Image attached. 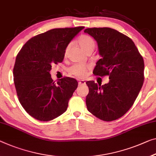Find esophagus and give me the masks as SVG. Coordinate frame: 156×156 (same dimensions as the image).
I'll return each mask as SVG.
<instances>
[{
	"label": "esophagus",
	"instance_id": "34e87169",
	"mask_svg": "<svg viewBox=\"0 0 156 156\" xmlns=\"http://www.w3.org/2000/svg\"><path fill=\"white\" fill-rule=\"evenodd\" d=\"M86 85V81L84 80H80L79 81V86H84Z\"/></svg>",
	"mask_w": 156,
	"mask_h": 156
}]
</instances>
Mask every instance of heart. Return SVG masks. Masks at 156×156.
<instances>
[{
  "mask_svg": "<svg viewBox=\"0 0 156 156\" xmlns=\"http://www.w3.org/2000/svg\"><path fill=\"white\" fill-rule=\"evenodd\" d=\"M77 43L80 47L86 53H91L95 47V40L92 37L88 35H81L77 39ZM71 44H69L67 46L65 51V56H67L68 52L70 49ZM88 68L87 66L81 64H74L68 69V73L72 75H74L76 77H83L87 73Z\"/></svg>",
  "mask_w": 156,
  "mask_h": 156,
  "instance_id": "obj_1",
  "label": "heart"
}]
</instances>
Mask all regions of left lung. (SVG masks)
<instances>
[{
  "label": "left lung",
  "mask_w": 156,
  "mask_h": 156,
  "mask_svg": "<svg viewBox=\"0 0 156 156\" xmlns=\"http://www.w3.org/2000/svg\"><path fill=\"white\" fill-rule=\"evenodd\" d=\"M85 33L98 42L102 56L93 70L95 76H109L105 85L86 81L89 93L86 107L97 118L105 121L116 120L131 108L144 80V63L130 37L111 28H89Z\"/></svg>",
  "instance_id": "1"
}]
</instances>
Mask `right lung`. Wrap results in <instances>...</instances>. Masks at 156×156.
Segmentation results:
<instances>
[{"label": "right lung", "instance_id": "right-lung-1", "mask_svg": "<svg viewBox=\"0 0 156 156\" xmlns=\"http://www.w3.org/2000/svg\"><path fill=\"white\" fill-rule=\"evenodd\" d=\"M54 28L27 41L16 56L14 83L21 106L33 118L49 121L66 111L78 82L75 79H51V65L63 62L72 40L83 29Z\"/></svg>", "mask_w": 156, "mask_h": 156}]
</instances>
